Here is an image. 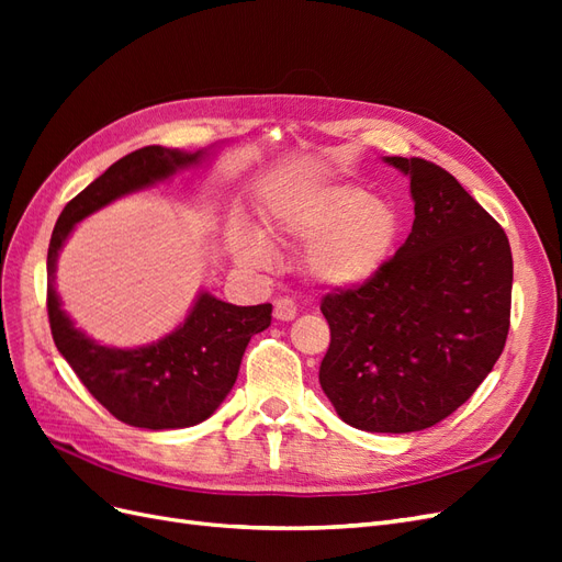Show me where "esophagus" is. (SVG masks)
Segmentation results:
<instances>
[{
	"label": "esophagus",
	"instance_id": "esophagus-1",
	"mask_svg": "<svg viewBox=\"0 0 562 562\" xmlns=\"http://www.w3.org/2000/svg\"><path fill=\"white\" fill-rule=\"evenodd\" d=\"M297 316V304L291 297L274 300V318L277 321H293Z\"/></svg>",
	"mask_w": 562,
	"mask_h": 562
}]
</instances>
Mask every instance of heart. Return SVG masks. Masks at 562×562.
<instances>
[{
    "mask_svg": "<svg viewBox=\"0 0 562 562\" xmlns=\"http://www.w3.org/2000/svg\"><path fill=\"white\" fill-rule=\"evenodd\" d=\"M271 229L307 244L304 267L326 288H356L375 279L401 236V213L382 196L356 184H323L295 194L271 215ZM232 255L244 267L265 269L274 260L269 241L250 227L232 236Z\"/></svg>",
    "mask_w": 562,
    "mask_h": 562,
    "instance_id": "obj_1",
    "label": "heart"
}]
</instances>
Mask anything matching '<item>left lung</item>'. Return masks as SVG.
Instances as JSON below:
<instances>
[{"mask_svg":"<svg viewBox=\"0 0 562 562\" xmlns=\"http://www.w3.org/2000/svg\"><path fill=\"white\" fill-rule=\"evenodd\" d=\"M411 178L415 223L375 279L321 302L330 326L318 382L349 427L429 429L502 356L514 260L504 229L443 168L384 157Z\"/></svg>","mask_w":562,"mask_h":562,"instance_id":"8db88e82","label":"left lung"}]
</instances>
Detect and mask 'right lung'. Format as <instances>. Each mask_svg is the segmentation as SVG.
<instances>
[{"label": "right lung", "mask_w": 562, "mask_h": 562, "mask_svg": "<svg viewBox=\"0 0 562 562\" xmlns=\"http://www.w3.org/2000/svg\"><path fill=\"white\" fill-rule=\"evenodd\" d=\"M211 149L180 151L161 145L135 149L112 164L63 209L48 244L46 310L50 335L91 396L138 429H184L209 419L232 391L244 351L271 323V304L236 307L201 291L180 326L151 345L122 349L98 345L65 314L56 291L58 255L83 217L145 187L201 166Z\"/></svg>", "instance_id": "obj_1"}]
</instances>
